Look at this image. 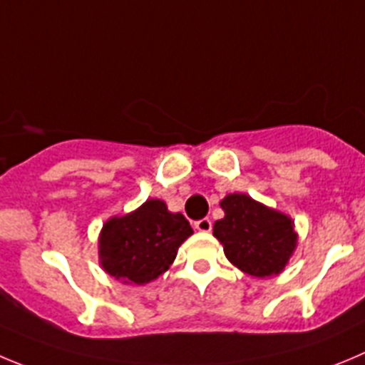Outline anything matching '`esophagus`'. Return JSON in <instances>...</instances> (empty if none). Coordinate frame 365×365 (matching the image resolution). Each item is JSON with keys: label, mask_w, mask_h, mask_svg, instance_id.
<instances>
[{"label": "esophagus", "mask_w": 365, "mask_h": 365, "mask_svg": "<svg viewBox=\"0 0 365 365\" xmlns=\"http://www.w3.org/2000/svg\"><path fill=\"white\" fill-rule=\"evenodd\" d=\"M194 229L198 230V232H210V229H212V223H210L209 217H203V220H200L194 223Z\"/></svg>", "instance_id": "34e87169"}]
</instances>
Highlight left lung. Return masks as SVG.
Segmentation results:
<instances>
[{
    "label": "left lung",
    "mask_w": 365,
    "mask_h": 365,
    "mask_svg": "<svg viewBox=\"0 0 365 365\" xmlns=\"http://www.w3.org/2000/svg\"><path fill=\"white\" fill-rule=\"evenodd\" d=\"M220 205L225 216L212 234L227 259L252 277L281 274L297 248L294 220L245 192L227 194Z\"/></svg>",
    "instance_id": "1"
}]
</instances>
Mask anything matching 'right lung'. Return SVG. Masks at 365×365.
Listing matches in <instances>:
<instances>
[{
	"mask_svg": "<svg viewBox=\"0 0 365 365\" xmlns=\"http://www.w3.org/2000/svg\"><path fill=\"white\" fill-rule=\"evenodd\" d=\"M192 234L183 214L151 198L138 209L111 216L98 234V263L122 284H148L169 270L178 248Z\"/></svg>",
	"mask_w": 365,
	"mask_h": 365,
	"instance_id": "1",
	"label": "right lung"
}]
</instances>
